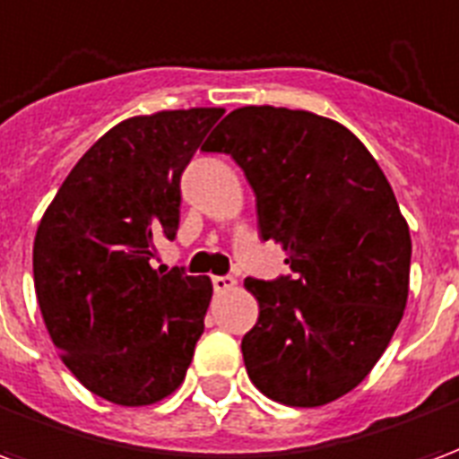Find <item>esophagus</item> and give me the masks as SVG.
Returning <instances> with one entry per match:
<instances>
[{
  "mask_svg": "<svg viewBox=\"0 0 459 459\" xmlns=\"http://www.w3.org/2000/svg\"><path fill=\"white\" fill-rule=\"evenodd\" d=\"M211 282H213V290H216V292H230V290H236V285H238L230 275H213Z\"/></svg>",
  "mask_w": 459,
  "mask_h": 459,
  "instance_id": "34e87169",
  "label": "esophagus"
}]
</instances>
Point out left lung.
<instances>
[{
	"label": "left lung",
	"mask_w": 459,
	"mask_h": 459,
	"mask_svg": "<svg viewBox=\"0 0 459 459\" xmlns=\"http://www.w3.org/2000/svg\"><path fill=\"white\" fill-rule=\"evenodd\" d=\"M255 191L263 240L290 275L246 280L258 322L240 342L260 394L295 408L332 403L364 381L403 317L411 233L391 184L344 125L246 105L211 132Z\"/></svg>",
	"instance_id": "1"
}]
</instances>
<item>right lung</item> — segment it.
<instances>
[{"mask_svg": "<svg viewBox=\"0 0 459 459\" xmlns=\"http://www.w3.org/2000/svg\"><path fill=\"white\" fill-rule=\"evenodd\" d=\"M221 108L115 125L78 160L34 238V288L71 374L105 401L150 405L184 381L213 285L154 270L179 229L181 171Z\"/></svg>", "mask_w": 459, "mask_h": 459, "instance_id": "obj_1", "label": "right lung"}]
</instances>
